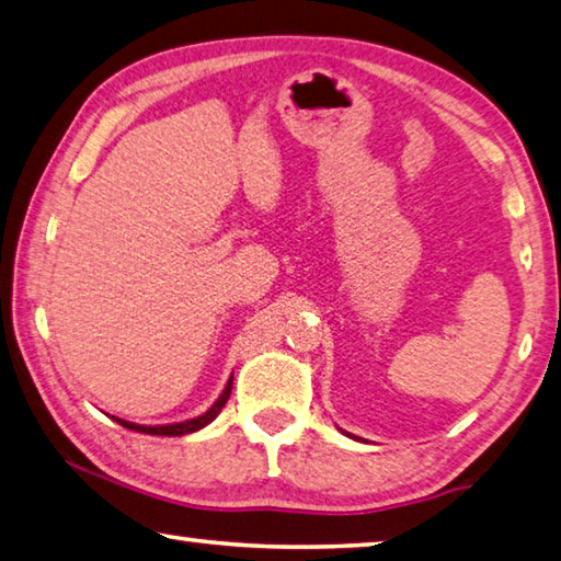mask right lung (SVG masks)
I'll use <instances>...</instances> for the list:
<instances>
[{
    "label": "right lung",
    "mask_w": 561,
    "mask_h": 561,
    "mask_svg": "<svg viewBox=\"0 0 561 561\" xmlns=\"http://www.w3.org/2000/svg\"><path fill=\"white\" fill-rule=\"evenodd\" d=\"M230 390H232V378L228 380L226 390L220 392V397L216 402H213V407L208 412H203L201 416H196V420H186V422H176V424H161V426H145V424H135V422H125V420H117V416H112V420L119 422L122 426H127V430L131 432H141V434H154V436H183V434H191V432H198L203 430V426L210 424L213 420H216L218 412L226 407L228 397H230Z\"/></svg>",
    "instance_id": "right-lung-1"
}]
</instances>
